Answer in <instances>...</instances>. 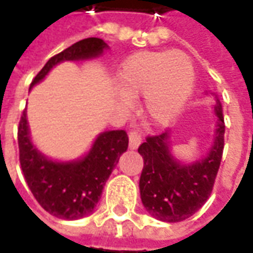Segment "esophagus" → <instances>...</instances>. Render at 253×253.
<instances>
[{
    "mask_svg": "<svg viewBox=\"0 0 253 253\" xmlns=\"http://www.w3.org/2000/svg\"><path fill=\"white\" fill-rule=\"evenodd\" d=\"M142 142V135L137 128H131L128 132V145L131 149H137L139 143Z\"/></svg>",
    "mask_w": 253,
    "mask_h": 253,
    "instance_id": "esophagus-1",
    "label": "esophagus"
}]
</instances>
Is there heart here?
<instances>
[{"instance_id": "1", "label": "heart", "mask_w": 253, "mask_h": 253, "mask_svg": "<svg viewBox=\"0 0 253 253\" xmlns=\"http://www.w3.org/2000/svg\"><path fill=\"white\" fill-rule=\"evenodd\" d=\"M194 66L181 51H141L125 61L118 73L123 97L143 93V111L153 125L164 126L188 100L194 86Z\"/></svg>"}]
</instances>
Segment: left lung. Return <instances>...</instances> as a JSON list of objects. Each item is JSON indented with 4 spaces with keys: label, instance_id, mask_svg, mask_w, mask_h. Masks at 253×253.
I'll return each mask as SVG.
<instances>
[{
    "label": "left lung",
    "instance_id": "1",
    "mask_svg": "<svg viewBox=\"0 0 253 253\" xmlns=\"http://www.w3.org/2000/svg\"><path fill=\"white\" fill-rule=\"evenodd\" d=\"M214 111L218 118L215 139L203 160L191 165L177 163L169 153L168 131L148 135L138 148L143 159L141 199L145 209L160 221H184L195 214L211 194L225 145V122L219 100Z\"/></svg>",
    "mask_w": 253,
    "mask_h": 253
}]
</instances>
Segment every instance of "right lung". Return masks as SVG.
I'll return each mask as SVG.
<instances>
[{"label": "right lung", "mask_w": 253, "mask_h": 253, "mask_svg": "<svg viewBox=\"0 0 253 253\" xmlns=\"http://www.w3.org/2000/svg\"><path fill=\"white\" fill-rule=\"evenodd\" d=\"M99 38H88L74 43L48 59L32 80L31 86L42 81L52 66L62 61L86 59L99 55L107 48ZM19 160L23 175L32 195L46 211L62 219H78L92 212L105 181L128 146L125 130L101 132L83 160L76 163H54L39 153L31 143L25 110L17 128Z\"/></svg>", "instance_id": "right-lung-1"}]
</instances>
